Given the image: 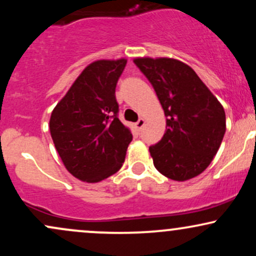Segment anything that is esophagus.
Segmentation results:
<instances>
[{"label": "esophagus", "instance_id": "esophagus-1", "mask_svg": "<svg viewBox=\"0 0 256 256\" xmlns=\"http://www.w3.org/2000/svg\"><path fill=\"white\" fill-rule=\"evenodd\" d=\"M144 124H146V120L140 118V119L138 120V122H136V128H137V130H140V128H142L143 126H144Z\"/></svg>", "mask_w": 256, "mask_h": 256}]
</instances>
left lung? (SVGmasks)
<instances>
[{"label":"left lung","instance_id":"8db88e82","mask_svg":"<svg viewBox=\"0 0 256 256\" xmlns=\"http://www.w3.org/2000/svg\"><path fill=\"white\" fill-rule=\"evenodd\" d=\"M134 62L150 82L166 116L161 140L149 146L155 168L184 182L212 162L226 130L225 110L190 66L167 58Z\"/></svg>","mask_w":256,"mask_h":256}]
</instances>
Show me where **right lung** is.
I'll use <instances>...</instances> for the list:
<instances>
[{
	"label": "right lung",
	"instance_id": "obj_1",
	"mask_svg": "<svg viewBox=\"0 0 256 256\" xmlns=\"http://www.w3.org/2000/svg\"><path fill=\"white\" fill-rule=\"evenodd\" d=\"M125 58L98 60L85 67L52 110L49 128L67 171L98 183L122 168L132 134L118 119L116 98Z\"/></svg>",
	"mask_w": 256,
	"mask_h": 256
}]
</instances>
